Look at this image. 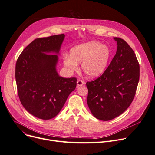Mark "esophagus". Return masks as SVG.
Instances as JSON below:
<instances>
[{"mask_svg":"<svg viewBox=\"0 0 155 155\" xmlns=\"http://www.w3.org/2000/svg\"><path fill=\"white\" fill-rule=\"evenodd\" d=\"M77 86H78V87H80V86L83 85L84 84H85V82H84V81H82V80H78V81H77Z\"/></svg>","mask_w":155,"mask_h":155,"instance_id":"34e87169","label":"esophagus"}]
</instances>
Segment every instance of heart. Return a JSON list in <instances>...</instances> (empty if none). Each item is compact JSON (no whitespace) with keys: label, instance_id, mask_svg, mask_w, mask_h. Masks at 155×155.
<instances>
[{"label":"heart","instance_id":"heart-1","mask_svg":"<svg viewBox=\"0 0 155 155\" xmlns=\"http://www.w3.org/2000/svg\"><path fill=\"white\" fill-rule=\"evenodd\" d=\"M110 58L109 48L97 41H90L77 45L70 51V55L64 56V65L72 71L76 70L78 63L88 77L101 75L106 70Z\"/></svg>","mask_w":155,"mask_h":155}]
</instances>
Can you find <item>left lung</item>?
Wrapping results in <instances>:
<instances>
[{
  "label": "left lung",
  "instance_id": "obj_1",
  "mask_svg": "<svg viewBox=\"0 0 155 155\" xmlns=\"http://www.w3.org/2000/svg\"><path fill=\"white\" fill-rule=\"evenodd\" d=\"M117 51L102 75L87 83V104L97 119L110 120L118 117L131 104L140 77L136 55L126 42L114 38Z\"/></svg>",
  "mask_w": 155,
  "mask_h": 155
}]
</instances>
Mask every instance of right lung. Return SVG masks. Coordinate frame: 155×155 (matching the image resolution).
Wrapping results in <instances>:
<instances>
[{"instance_id": "right-lung-1", "label": "right lung", "mask_w": 155, "mask_h": 155, "mask_svg": "<svg viewBox=\"0 0 155 155\" xmlns=\"http://www.w3.org/2000/svg\"><path fill=\"white\" fill-rule=\"evenodd\" d=\"M65 35L38 38L17 59L15 79L21 103L30 114L49 120L57 116L76 88V78H63L57 65Z\"/></svg>"}]
</instances>
